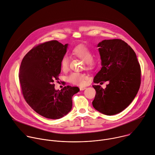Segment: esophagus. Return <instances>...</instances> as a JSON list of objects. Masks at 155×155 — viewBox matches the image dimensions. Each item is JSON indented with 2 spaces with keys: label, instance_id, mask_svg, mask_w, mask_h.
Here are the masks:
<instances>
[{
  "label": "esophagus",
  "instance_id": "obj_1",
  "mask_svg": "<svg viewBox=\"0 0 155 155\" xmlns=\"http://www.w3.org/2000/svg\"><path fill=\"white\" fill-rule=\"evenodd\" d=\"M85 89H86V87H79L80 91H84V90H85Z\"/></svg>",
  "mask_w": 155,
  "mask_h": 155
}]
</instances>
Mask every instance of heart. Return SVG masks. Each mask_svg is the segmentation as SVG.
Instances as JSON below:
<instances>
[{"mask_svg": "<svg viewBox=\"0 0 155 155\" xmlns=\"http://www.w3.org/2000/svg\"><path fill=\"white\" fill-rule=\"evenodd\" d=\"M72 54L83 61H85V65L88 68H93L95 65V61L92 59V52L91 50L84 45H78L76 46L72 50ZM70 59L67 55H64L61 60V68L63 71H66L68 70ZM68 81L78 85H84L87 83V76L86 74L78 73L73 72L68 77Z\"/></svg>", "mask_w": 155, "mask_h": 155, "instance_id": "1", "label": "heart"}]
</instances>
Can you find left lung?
Masks as SVG:
<instances>
[{
    "label": "left lung",
    "instance_id": "left-lung-1",
    "mask_svg": "<svg viewBox=\"0 0 155 155\" xmlns=\"http://www.w3.org/2000/svg\"><path fill=\"white\" fill-rule=\"evenodd\" d=\"M101 70L94 78L100 84L108 81L104 89L94 85L96 95L92 105L98 111L108 116L126 109L133 101L140 85V64L133 49L121 39L104 40L97 45Z\"/></svg>",
    "mask_w": 155,
    "mask_h": 155
}]
</instances>
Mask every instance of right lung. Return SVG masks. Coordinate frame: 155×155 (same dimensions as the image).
I'll list each match as a JSON object with an SVG mask.
<instances>
[{
	"label": "right lung",
	"mask_w": 155,
	"mask_h": 155,
	"mask_svg": "<svg viewBox=\"0 0 155 155\" xmlns=\"http://www.w3.org/2000/svg\"><path fill=\"white\" fill-rule=\"evenodd\" d=\"M68 45L57 41L39 44L21 63L19 79L24 98L34 111L46 118L57 119L66 115L72 109L73 96L79 91L70 85L55 90L53 84L61 72L60 62Z\"/></svg>",
	"instance_id": "right-lung-1"
}]
</instances>
